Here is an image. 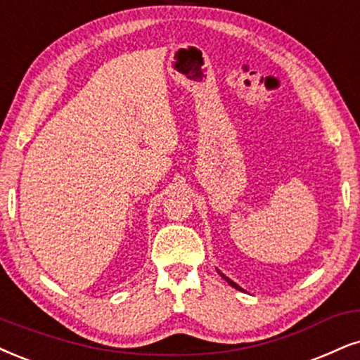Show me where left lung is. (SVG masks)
<instances>
[{
  "label": "left lung",
  "mask_w": 360,
  "mask_h": 360,
  "mask_svg": "<svg viewBox=\"0 0 360 360\" xmlns=\"http://www.w3.org/2000/svg\"><path fill=\"white\" fill-rule=\"evenodd\" d=\"M221 275V277H224L225 278V281H227L229 283H230V285H232V287H235V288H237V290H242V287L240 285H237V283H235V282H232V281H230V278H227V277H225V275L224 274H220Z\"/></svg>",
  "instance_id": "8db88e82"
}]
</instances>
